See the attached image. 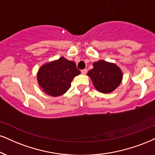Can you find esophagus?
Segmentation results:
<instances>
[{
    "mask_svg": "<svg viewBox=\"0 0 155 155\" xmlns=\"http://www.w3.org/2000/svg\"><path fill=\"white\" fill-rule=\"evenodd\" d=\"M81 73L83 74V75H85V74L87 73V69H83V70H81Z\"/></svg>",
    "mask_w": 155,
    "mask_h": 155,
    "instance_id": "34e87169",
    "label": "esophagus"
}]
</instances>
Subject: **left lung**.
<instances>
[{"label": "left lung", "instance_id": "obj_1", "mask_svg": "<svg viewBox=\"0 0 155 155\" xmlns=\"http://www.w3.org/2000/svg\"><path fill=\"white\" fill-rule=\"evenodd\" d=\"M87 75L97 90L105 94L113 92L123 79V72L120 67L104 60L93 63V68L89 71Z\"/></svg>", "mask_w": 155, "mask_h": 155}]
</instances>
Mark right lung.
Wrapping results in <instances>:
<instances>
[{
    "label": "right lung",
    "instance_id": "right-lung-1",
    "mask_svg": "<svg viewBox=\"0 0 155 155\" xmlns=\"http://www.w3.org/2000/svg\"><path fill=\"white\" fill-rule=\"evenodd\" d=\"M81 72L76 63L61 57L42 65L37 74V82L45 94L50 96L63 95L71 87V82Z\"/></svg>",
    "mask_w": 155,
    "mask_h": 155
}]
</instances>
